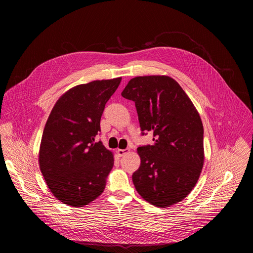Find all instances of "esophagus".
<instances>
[{
  "mask_svg": "<svg viewBox=\"0 0 253 253\" xmlns=\"http://www.w3.org/2000/svg\"><path fill=\"white\" fill-rule=\"evenodd\" d=\"M129 152V149H118L117 150V153H118V155L120 156V157H122V156H124L126 153H128Z\"/></svg>",
  "mask_w": 253,
  "mask_h": 253,
  "instance_id": "1",
  "label": "esophagus"
}]
</instances>
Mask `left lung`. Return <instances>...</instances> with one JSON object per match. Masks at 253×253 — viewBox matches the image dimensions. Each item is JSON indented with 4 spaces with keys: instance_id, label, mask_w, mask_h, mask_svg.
I'll list each match as a JSON object with an SVG mask.
<instances>
[{
    "instance_id": "1",
    "label": "left lung",
    "mask_w": 253,
    "mask_h": 253,
    "mask_svg": "<svg viewBox=\"0 0 253 253\" xmlns=\"http://www.w3.org/2000/svg\"><path fill=\"white\" fill-rule=\"evenodd\" d=\"M121 95L135 102L141 131L152 145L138 147L140 167L132 175L137 192L157 207L183 200L196 185L204 163L203 125L190 98L169 76L131 79Z\"/></svg>"
}]
</instances>
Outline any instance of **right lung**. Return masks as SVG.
I'll return each instance as SVG.
<instances>
[{
  "instance_id": "obj_1",
  "label": "right lung",
  "mask_w": 253,
  "mask_h": 253,
  "mask_svg": "<svg viewBox=\"0 0 253 253\" xmlns=\"http://www.w3.org/2000/svg\"><path fill=\"white\" fill-rule=\"evenodd\" d=\"M121 77L81 84L56 102L45 125L39 165L48 188L64 204L83 207L99 197L114 165L96 136L107 101Z\"/></svg>"
}]
</instances>
